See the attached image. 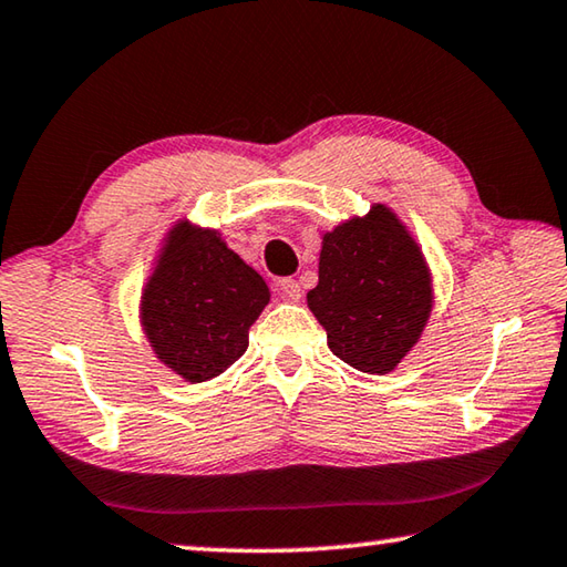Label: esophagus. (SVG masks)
Instances as JSON below:
<instances>
[{
	"mask_svg": "<svg viewBox=\"0 0 567 567\" xmlns=\"http://www.w3.org/2000/svg\"><path fill=\"white\" fill-rule=\"evenodd\" d=\"M277 295L282 297L285 302H297L302 297V290L300 285H297V280H292V277H285V280H277Z\"/></svg>",
	"mask_w": 567,
	"mask_h": 567,
	"instance_id": "esophagus-1",
	"label": "esophagus"
}]
</instances>
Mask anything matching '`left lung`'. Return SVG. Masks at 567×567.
<instances>
[{"label":"left lung","instance_id":"left-lung-1","mask_svg":"<svg viewBox=\"0 0 567 567\" xmlns=\"http://www.w3.org/2000/svg\"><path fill=\"white\" fill-rule=\"evenodd\" d=\"M307 307L328 332L330 350L370 375L398 368L425 330L433 280L425 257L398 215L372 205L324 233L320 280Z\"/></svg>","mask_w":567,"mask_h":567}]
</instances>
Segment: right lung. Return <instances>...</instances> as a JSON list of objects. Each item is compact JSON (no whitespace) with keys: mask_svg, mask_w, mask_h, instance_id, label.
<instances>
[{"mask_svg":"<svg viewBox=\"0 0 567 567\" xmlns=\"http://www.w3.org/2000/svg\"><path fill=\"white\" fill-rule=\"evenodd\" d=\"M270 290L217 229H169L140 305L152 350L187 382L225 372L247 350V334Z\"/></svg>","mask_w":567,"mask_h":567,"instance_id":"right-lung-1","label":"right lung"}]
</instances>
